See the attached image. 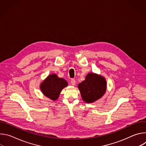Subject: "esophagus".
<instances>
[{"label": "esophagus", "instance_id": "esophagus-1", "mask_svg": "<svg viewBox=\"0 0 146 146\" xmlns=\"http://www.w3.org/2000/svg\"><path fill=\"white\" fill-rule=\"evenodd\" d=\"M70 84L72 85V86H74L75 84H76V80L73 78H72L71 80H70Z\"/></svg>", "mask_w": 146, "mask_h": 146}]
</instances>
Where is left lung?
Returning <instances> with one entry per match:
<instances>
[{"instance_id":"obj_1","label":"left lung","mask_w":146,"mask_h":146,"mask_svg":"<svg viewBox=\"0 0 146 146\" xmlns=\"http://www.w3.org/2000/svg\"><path fill=\"white\" fill-rule=\"evenodd\" d=\"M82 100L87 103H92L100 98L106 92V81L101 76L89 73L86 80L78 85Z\"/></svg>"}]
</instances>
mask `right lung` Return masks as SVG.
Returning a JSON list of instances; mask_svg holds the SVG:
<instances>
[{
    "label": "right lung",
    "instance_id": "add662e5",
    "mask_svg": "<svg viewBox=\"0 0 146 146\" xmlns=\"http://www.w3.org/2000/svg\"><path fill=\"white\" fill-rule=\"evenodd\" d=\"M67 86L68 82L65 79L52 74L41 83L40 89L44 95L55 100L58 98L62 90Z\"/></svg>",
    "mask_w": 146,
    "mask_h": 146
}]
</instances>
